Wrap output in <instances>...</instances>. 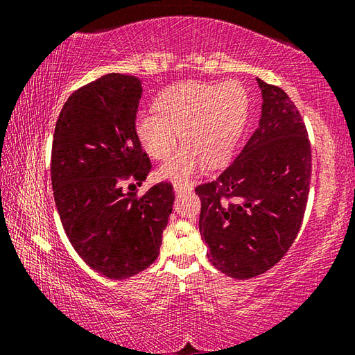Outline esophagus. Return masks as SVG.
I'll use <instances>...</instances> for the list:
<instances>
[{
    "label": "esophagus",
    "instance_id": "1",
    "mask_svg": "<svg viewBox=\"0 0 355 355\" xmlns=\"http://www.w3.org/2000/svg\"><path fill=\"white\" fill-rule=\"evenodd\" d=\"M173 191H175V194H183V192H191V188H189V186L175 183V184H173Z\"/></svg>",
    "mask_w": 355,
    "mask_h": 355
}]
</instances>
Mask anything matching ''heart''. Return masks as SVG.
Returning a JSON list of instances; mask_svg holds the SVG:
<instances>
[{"label": "heart", "instance_id": "b5f03b06", "mask_svg": "<svg viewBox=\"0 0 355 355\" xmlns=\"http://www.w3.org/2000/svg\"><path fill=\"white\" fill-rule=\"evenodd\" d=\"M156 114H142L136 131L147 153L167 159L178 146H186L159 167L158 177L184 183L207 166H218L233 152L243 133L249 111V97L241 83L177 84L156 101Z\"/></svg>", "mask_w": 355, "mask_h": 355}]
</instances>
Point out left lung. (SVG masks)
Masks as SVG:
<instances>
[{
  "label": "left lung",
  "instance_id": "left-lung-1",
  "mask_svg": "<svg viewBox=\"0 0 355 355\" xmlns=\"http://www.w3.org/2000/svg\"><path fill=\"white\" fill-rule=\"evenodd\" d=\"M261 117L238 158L196 194L208 260L233 279L257 277L296 239L307 207L311 150L297 107L277 86L257 78Z\"/></svg>",
  "mask_w": 355,
  "mask_h": 355
}]
</instances>
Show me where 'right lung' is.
<instances>
[{
    "instance_id": "obj_1",
    "label": "right lung",
    "mask_w": 355,
    "mask_h": 355,
    "mask_svg": "<svg viewBox=\"0 0 355 355\" xmlns=\"http://www.w3.org/2000/svg\"><path fill=\"white\" fill-rule=\"evenodd\" d=\"M141 84L107 73L78 89L53 136L51 184L65 235L94 271L114 280L156 260L175 200L166 182L142 197L122 189L123 182L142 184L152 169L136 133Z\"/></svg>"
}]
</instances>
